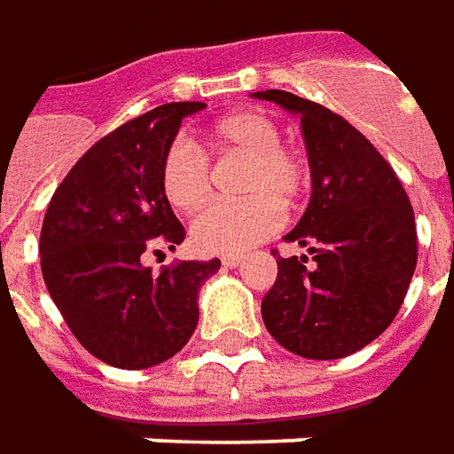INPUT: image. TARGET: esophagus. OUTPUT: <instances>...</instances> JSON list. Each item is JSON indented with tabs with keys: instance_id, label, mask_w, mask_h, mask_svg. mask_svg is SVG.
<instances>
[{
	"instance_id": "34e87169",
	"label": "esophagus",
	"mask_w": 454,
	"mask_h": 454,
	"mask_svg": "<svg viewBox=\"0 0 454 454\" xmlns=\"http://www.w3.org/2000/svg\"><path fill=\"white\" fill-rule=\"evenodd\" d=\"M241 261H243V256H239V254H226V256H221V263H223L226 269H236Z\"/></svg>"
}]
</instances>
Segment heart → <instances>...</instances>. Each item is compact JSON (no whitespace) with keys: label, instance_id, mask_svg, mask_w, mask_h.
Here are the masks:
<instances>
[{"label":"heart","instance_id":"b5f03b06","mask_svg":"<svg viewBox=\"0 0 454 454\" xmlns=\"http://www.w3.org/2000/svg\"><path fill=\"white\" fill-rule=\"evenodd\" d=\"M206 143L221 158H246L239 176V193L246 198L208 208L191 228V239L206 254H241L278 231L284 221L281 208H299L309 185V168L299 150L281 143L276 120L258 110L218 120ZM160 188L176 211L193 215L213 196L211 160L185 140L173 143L160 160Z\"/></svg>","mask_w":454,"mask_h":454}]
</instances>
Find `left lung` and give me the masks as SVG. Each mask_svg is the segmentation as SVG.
Here are the masks:
<instances>
[{"label": "left lung", "mask_w": 454, "mask_h": 454, "mask_svg": "<svg viewBox=\"0 0 454 454\" xmlns=\"http://www.w3.org/2000/svg\"><path fill=\"white\" fill-rule=\"evenodd\" d=\"M301 118L311 200L284 239L309 256H278L261 301L269 334L306 359L359 352L397 317L417 266L410 198L392 165L352 122L284 90L254 92Z\"/></svg>", "instance_id": "obj_1"}]
</instances>
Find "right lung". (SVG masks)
Listing matches in <instances>:
<instances>
[{"instance_id": "obj_1", "label": "right lung", "mask_w": 454, "mask_h": 454, "mask_svg": "<svg viewBox=\"0 0 454 454\" xmlns=\"http://www.w3.org/2000/svg\"><path fill=\"white\" fill-rule=\"evenodd\" d=\"M168 102L122 122L72 165L47 206L42 276L74 339L118 369L178 354L198 324V291L221 261H178L153 276L143 256L185 239L160 188V160L185 115Z\"/></svg>"}]
</instances>
